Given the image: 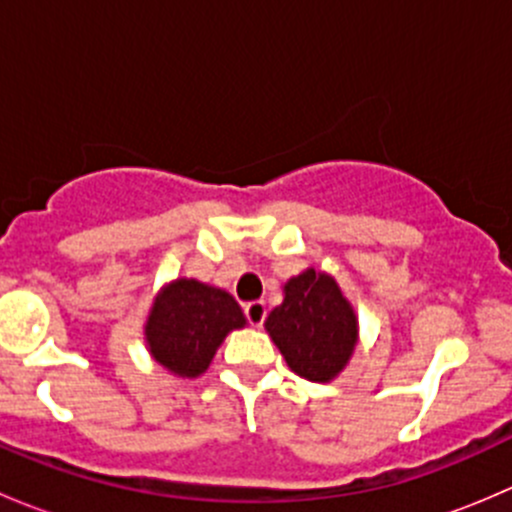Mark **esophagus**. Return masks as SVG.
I'll list each match as a JSON object with an SVG mask.
<instances>
[{
    "label": "esophagus",
    "mask_w": 512,
    "mask_h": 512,
    "mask_svg": "<svg viewBox=\"0 0 512 512\" xmlns=\"http://www.w3.org/2000/svg\"><path fill=\"white\" fill-rule=\"evenodd\" d=\"M245 317H247V322H250V327H262V322H265V317H267L265 302L245 304Z\"/></svg>",
    "instance_id": "34e87169"
}]
</instances>
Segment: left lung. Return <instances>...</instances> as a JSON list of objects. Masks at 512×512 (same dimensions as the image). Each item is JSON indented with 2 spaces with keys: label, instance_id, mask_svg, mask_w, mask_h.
I'll use <instances>...</instances> for the list:
<instances>
[{
  "label": "left lung",
  "instance_id": "obj_1",
  "mask_svg": "<svg viewBox=\"0 0 512 512\" xmlns=\"http://www.w3.org/2000/svg\"><path fill=\"white\" fill-rule=\"evenodd\" d=\"M289 369L309 381H329L356 347L352 304L329 275L307 270L285 285V302L265 322Z\"/></svg>",
  "mask_w": 512,
  "mask_h": 512
}]
</instances>
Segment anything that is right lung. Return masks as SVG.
Wrapping results in <instances>:
<instances>
[{
	"label": "right lung",
	"instance_id": "obj_1",
	"mask_svg": "<svg viewBox=\"0 0 512 512\" xmlns=\"http://www.w3.org/2000/svg\"><path fill=\"white\" fill-rule=\"evenodd\" d=\"M245 327L240 304L198 280H175L160 292L146 324L153 359L178 376H198L232 329Z\"/></svg>",
	"mask_w": 512,
	"mask_h": 512
}]
</instances>
